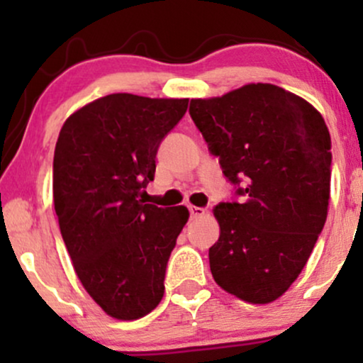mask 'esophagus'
Returning a JSON list of instances; mask_svg holds the SVG:
<instances>
[{
  "label": "esophagus",
  "instance_id": "esophagus-1",
  "mask_svg": "<svg viewBox=\"0 0 363 363\" xmlns=\"http://www.w3.org/2000/svg\"><path fill=\"white\" fill-rule=\"evenodd\" d=\"M189 213H191V218H201V216L206 215V210L205 208L189 206Z\"/></svg>",
  "mask_w": 363,
  "mask_h": 363
}]
</instances>
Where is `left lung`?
<instances>
[{"label": "left lung", "instance_id": "1", "mask_svg": "<svg viewBox=\"0 0 363 363\" xmlns=\"http://www.w3.org/2000/svg\"><path fill=\"white\" fill-rule=\"evenodd\" d=\"M189 114L240 184V203H220L210 269L216 285L249 303L281 297L309 259L328 216L331 136L298 95L249 83L222 97L193 99Z\"/></svg>", "mask_w": 363, "mask_h": 363}]
</instances>
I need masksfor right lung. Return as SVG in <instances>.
<instances>
[{"label":"right lung","instance_id":"right-lung-1","mask_svg":"<svg viewBox=\"0 0 363 363\" xmlns=\"http://www.w3.org/2000/svg\"><path fill=\"white\" fill-rule=\"evenodd\" d=\"M189 99L111 94L74 111L54 150L60 230L83 289L111 318L135 320L164 297L167 261L189 211L143 201L157 150Z\"/></svg>","mask_w":363,"mask_h":363}]
</instances>
